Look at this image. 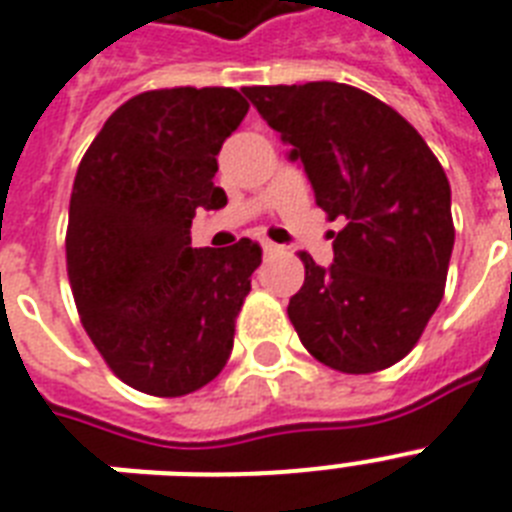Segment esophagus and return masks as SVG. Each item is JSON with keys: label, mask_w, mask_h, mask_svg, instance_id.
I'll return each instance as SVG.
<instances>
[{"label": "esophagus", "mask_w": 512, "mask_h": 512, "mask_svg": "<svg viewBox=\"0 0 512 512\" xmlns=\"http://www.w3.org/2000/svg\"><path fill=\"white\" fill-rule=\"evenodd\" d=\"M261 251L264 253H277L280 251V245H275L272 240H261Z\"/></svg>", "instance_id": "34e87169"}]
</instances>
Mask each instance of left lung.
I'll return each instance as SVG.
<instances>
[{
  "instance_id": "left-lung-1",
  "label": "left lung",
  "mask_w": 512,
  "mask_h": 512,
  "mask_svg": "<svg viewBox=\"0 0 512 512\" xmlns=\"http://www.w3.org/2000/svg\"><path fill=\"white\" fill-rule=\"evenodd\" d=\"M243 92L304 166L317 206L346 222L330 267L301 253L304 285L288 304L298 338L351 375L396 365L444 296L455 224L441 163L415 126L349 84Z\"/></svg>"
}]
</instances>
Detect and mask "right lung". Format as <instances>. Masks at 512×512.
<instances>
[{"label": "right lung", "mask_w": 512, "mask_h": 512, "mask_svg": "<svg viewBox=\"0 0 512 512\" xmlns=\"http://www.w3.org/2000/svg\"><path fill=\"white\" fill-rule=\"evenodd\" d=\"M248 113L230 87L142 92L81 158L68 211V277L81 322L126 386L198 391L227 365L261 248H192L198 208L216 211V155Z\"/></svg>", "instance_id": "right-lung-1"}]
</instances>
